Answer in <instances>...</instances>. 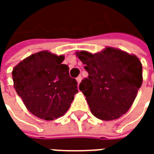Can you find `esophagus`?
<instances>
[{
  "mask_svg": "<svg viewBox=\"0 0 154 154\" xmlns=\"http://www.w3.org/2000/svg\"><path fill=\"white\" fill-rule=\"evenodd\" d=\"M81 80H82V77H81L80 75H79V76H78V77L76 78V80H77V82H78L79 84H80V81H81Z\"/></svg>",
  "mask_w": 154,
  "mask_h": 154,
  "instance_id": "1",
  "label": "esophagus"
}]
</instances>
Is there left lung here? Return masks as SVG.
<instances>
[{
	"instance_id": "1",
	"label": "left lung",
	"mask_w": 154,
	"mask_h": 154,
	"mask_svg": "<svg viewBox=\"0 0 154 154\" xmlns=\"http://www.w3.org/2000/svg\"><path fill=\"white\" fill-rule=\"evenodd\" d=\"M88 73L79 88L93 116L109 121L125 114L142 84V66L135 56L114 48L97 54L77 52Z\"/></svg>"
}]
</instances>
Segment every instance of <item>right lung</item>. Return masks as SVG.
<instances>
[{"instance_id": "right-lung-1", "label": "right lung", "mask_w": 154, "mask_h": 154, "mask_svg": "<svg viewBox=\"0 0 154 154\" xmlns=\"http://www.w3.org/2000/svg\"><path fill=\"white\" fill-rule=\"evenodd\" d=\"M64 56L40 51L13 69L14 86L30 112L45 120H54L69 109L78 92L77 81L62 64Z\"/></svg>"}]
</instances>
